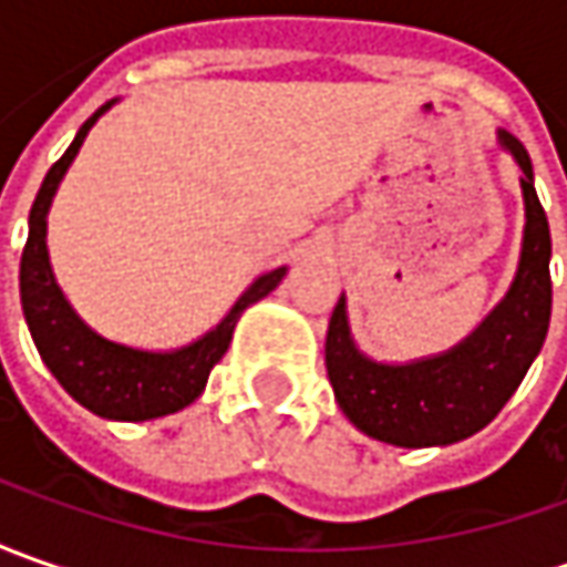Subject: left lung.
<instances>
[{
    "mask_svg": "<svg viewBox=\"0 0 567 567\" xmlns=\"http://www.w3.org/2000/svg\"><path fill=\"white\" fill-rule=\"evenodd\" d=\"M498 144L520 166L524 239L508 293L467 338L445 353L410 362L365 357L340 296L324 340V365L343 416L362 435L394 447H445L489 425L543 350L553 316L549 220L534 188L524 144L498 128Z\"/></svg>",
    "mask_w": 567,
    "mask_h": 567,
    "instance_id": "1",
    "label": "left lung"
}]
</instances>
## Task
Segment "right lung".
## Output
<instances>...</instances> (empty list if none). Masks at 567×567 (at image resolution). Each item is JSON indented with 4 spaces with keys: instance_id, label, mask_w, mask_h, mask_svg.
Instances as JSON below:
<instances>
[{
    "instance_id": "obj_1",
    "label": "right lung",
    "mask_w": 567,
    "mask_h": 567,
    "mask_svg": "<svg viewBox=\"0 0 567 567\" xmlns=\"http://www.w3.org/2000/svg\"><path fill=\"white\" fill-rule=\"evenodd\" d=\"M113 103L116 100L103 103L78 128L75 142L50 166L43 186L33 198L31 217H28V246L21 255V309L40 360L47 362L55 381L84 410L116 423H144V420L169 416L195 398H202L210 369L227 353L239 316L258 299L277 290V284L287 277V268L258 274L243 296L229 306L227 316L207 334L176 350H138L128 343H116L97 334L78 316L62 287L55 284L50 249H47V214L53 205L55 188L78 157L87 132Z\"/></svg>"
}]
</instances>
